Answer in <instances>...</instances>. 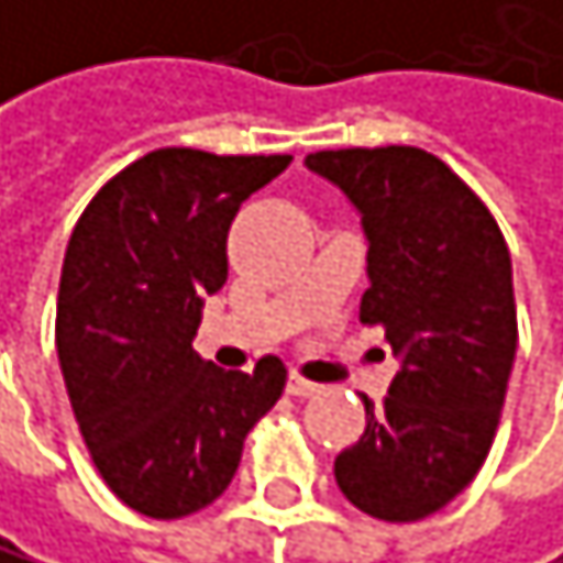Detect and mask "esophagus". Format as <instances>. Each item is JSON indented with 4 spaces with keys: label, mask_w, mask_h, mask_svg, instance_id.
<instances>
[{
    "label": "esophagus",
    "mask_w": 563,
    "mask_h": 563,
    "mask_svg": "<svg viewBox=\"0 0 563 563\" xmlns=\"http://www.w3.org/2000/svg\"><path fill=\"white\" fill-rule=\"evenodd\" d=\"M314 390H318V384L305 380L300 374H290V377H287V395H294V398H311Z\"/></svg>",
    "instance_id": "1"
}]
</instances>
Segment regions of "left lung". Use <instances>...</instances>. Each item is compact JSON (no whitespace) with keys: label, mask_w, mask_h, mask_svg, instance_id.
I'll use <instances>...</instances> for the list:
<instances>
[{"label":"left lung","mask_w":563,"mask_h":563,"mask_svg":"<svg viewBox=\"0 0 563 563\" xmlns=\"http://www.w3.org/2000/svg\"><path fill=\"white\" fill-rule=\"evenodd\" d=\"M339 186L366 239L363 324H384L398 374L366 401L360 443L335 456V485L360 512L415 522L464 492L492 450L516 363L512 258L471 189L408 144L305 158Z\"/></svg>","instance_id":"1"}]
</instances>
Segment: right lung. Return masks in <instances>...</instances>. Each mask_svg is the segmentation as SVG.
<instances>
[{"instance_id":"obj_1","label":"right lung","mask_w":563,"mask_h":563,"mask_svg":"<svg viewBox=\"0 0 563 563\" xmlns=\"http://www.w3.org/2000/svg\"><path fill=\"white\" fill-rule=\"evenodd\" d=\"M290 155L158 148L113 176L78 218L58 287L54 345L65 390L110 492L152 519L221 498L249 429L287 366L221 369L194 339L228 279V228Z\"/></svg>"}]
</instances>
